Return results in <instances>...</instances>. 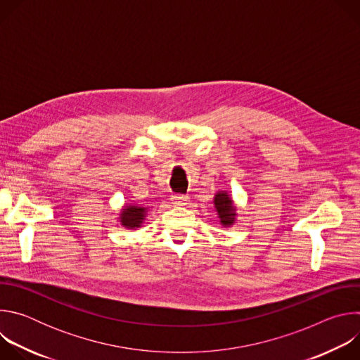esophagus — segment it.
I'll return each instance as SVG.
<instances>
[{"label": "esophagus", "instance_id": "obj_1", "mask_svg": "<svg viewBox=\"0 0 360 360\" xmlns=\"http://www.w3.org/2000/svg\"><path fill=\"white\" fill-rule=\"evenodd\" d=\"M171 200L174 202V205H179V207H184V205L189 203V196H186V195H174L171 198Z\"/></svg>", "mask_w": 360, "mask_h": 360}]
</instances>
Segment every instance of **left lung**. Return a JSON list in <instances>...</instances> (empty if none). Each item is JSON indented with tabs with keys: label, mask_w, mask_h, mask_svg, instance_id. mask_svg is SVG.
Segmentation results:
<instances>
[{
	"label": "left lung",
	"mask_w": 360,
	"mask_h": 360,
	"mask_svg": "<svg viewBox=\"0 0 360 360\" xmlns=\"http://www.w3.org/2000/svg\"><path fill=\"white\" fill-rule=\"evenodd\" d=\"M214 205L215 210L218 212V218L222 226L229 228L235 224L236 221V207L231 198V195L226 191H219L217 192V195L214 196Z\"/></svg>",
	"instance_id": "8db88e82"
}]
</instances>
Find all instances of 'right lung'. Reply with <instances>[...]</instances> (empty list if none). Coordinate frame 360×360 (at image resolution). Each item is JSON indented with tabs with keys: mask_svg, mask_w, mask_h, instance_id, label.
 Listing matches in <instances>:
<instances>
[{
	"mask_svg": "<svg viewBox=\"0 0 360 360\" xmlns=\"http://www.w3.org/2000/svg\"><path fill=\"white\" fill-rule=\"evenodd\" d=\"M148 214V208L143 205L138 203H127L121 210L120 214V224L127 229H136L141 228Z\"/></svg>",
	"mask_w": 360,
	"mask_h": 360,
	"instance_id": "1",
	"label": "right lung"
}]
</instances>
